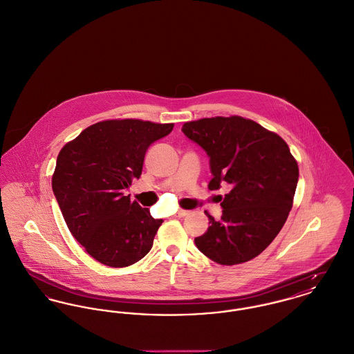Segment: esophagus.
Returning a JSON list of instances; mask_svg holds the SVG:
<instances>
[{"label":"esophagus","instance_id":"esophagus-1","mask_svg":"<svg viewBox=\"0 0 354 354\" xmlns=\"http://www.w3.org/2000/svg\"><path fill=\"white\" fill-rule=\"evenodd\" d=\"M188 212H189V211H187V209H179V211L176 212V216H178V218H183V216L188 215Z\"/></svg>","mask_w":354,"mask_h":354}]
</instances>
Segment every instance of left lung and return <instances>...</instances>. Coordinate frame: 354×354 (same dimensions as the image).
Masks as SVG:
<instances>
[{"mask_svg":"<svg viewBox=\"0 0 354 354\" xmlns=\"http://www.w3.org/2000/svg\"><path fill=\"white\" fill-rule=\"evenodd\" d=\"M182 131L209 156L208 188L231 187L221 196V219L206 211L209 226L195 245L219 265L248 262L270 245L289 216L297 160L279 135L241 116L187 122Z\"/></svg>","mask_w":354,"mask_h":354,"instance_id":"8db88e82","label":"left lung"}]
</instances>
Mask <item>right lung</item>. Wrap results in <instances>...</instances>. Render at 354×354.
<instances>
[{
  "mask_svg": "<svg viewBox=\"0 0 354 354\" xmlns=\"http://www.w3.org/2000/svg\"><path fill=\"white\" fill-rule=\"evenodd\" d=\"M172 128L138 119L104 120L85 128L57 156L52 188L65 223L105 266H131L152 248L163 221L124 191L140 178L147 148Z\"/></svg>",
  "mask_w": 354,
  "mask_h": 354,
  "instance_id": "add662e5",
  "label": "right lung"
}]
</instances>
